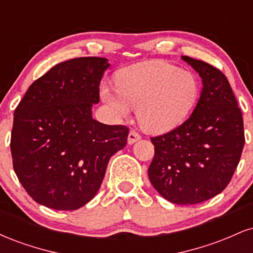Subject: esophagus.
I'll list each match as a JSON object with an SVG mask.
<instances>
[{
    "mask_svg": "<svg viewBox=\"0 0 253 253\" xmlns=\"http://www.w3.org/2000/svg\"><path fill=\"white\" fill-rule=\"evenodd\" d=\"M140 139H141V135L139 134L136 130H134V129L130 130L129 134H128V144H134L135 141L140 140Z\"/></svg>",
    "mask_w": 253,
    "mask_h": 253,
    "instance_id": "esophagus-1",
    "label": "esophagus"
}]
</instances>
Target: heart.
<instances>
[{
	"label": "heart",
	"instance_id": "obj_1",
	"mask_svg": "<svg viewBox=\"0 0 253 253\" xmlns=\"http://www.w3.org/2000/svg\"><path fill=\"white\" fill-rule=\"evenodd\" d=\"M119 94L104 86L103 101L119 117L129 107L138 108V120L151 133H165L179 126L195 106L200 82L193 72L159 62L136 64L118 74Z\"/></svg>",
	"mask_w": 253,
	"mask_h": 253
}]
</instances>
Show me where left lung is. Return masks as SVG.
Here are the masks:
<instances>
[{
	"label": "left lung",
	"instance_id": "obj_1",
	"mask_svg": "<svg viewBox=\"0 0 253 253\" xmlns=\"http://www.w3.org/2000/svg\"><path fill=\"white\" fill-rule=\"evenodd\" d=\"M202 78L193 114L175 129L153 136L149 177L168 201L195 205L227 187L245 144L242 110L227 78L202 60L182 56Z\"/></svg>",
	"mask_w": 253,
	"mask_h": 253
}]
</instances>
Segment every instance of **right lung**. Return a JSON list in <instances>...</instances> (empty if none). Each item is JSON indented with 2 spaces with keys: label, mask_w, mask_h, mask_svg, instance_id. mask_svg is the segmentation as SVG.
Returning a JSON list of instances; mask_svg holds the SVG:
<instances>
[{
  "label": "right lung",
  "mask_w": 253,
  "mask_h": 253,
  "mask_svg": "<svg viewBox=\"0 0 253 253\" xmlns=\"http://www.w3.org/2000/svg\"><path fill=\"white\" fill-rule=\"evenodd\" d=\"M106 58L59 63L31 84L14 112L10 151L17 178L34 201L75 211L100 189L110 157L127 144L128 127L92 119Z\"/></svg>",
  "instance_id": "right-lung-1"
}]
</instances>
